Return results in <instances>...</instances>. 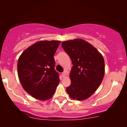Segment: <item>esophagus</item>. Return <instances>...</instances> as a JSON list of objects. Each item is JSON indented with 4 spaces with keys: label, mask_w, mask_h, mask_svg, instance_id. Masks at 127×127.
I'll return each instance as SVG.
<instances>
[{
    "label": "esophagus",
    "mask_w": 127,
    "mask_h": 127,
    "mask_svg": "<svg viewBox=\"0 0 127 127\" xmlns=\"http://www.w3.org/2000/svg\"><path fill=\"white\" fill-rule=\"evenodd\" d=\"M62 77H63V78H64V77L65 76H66V72H63L62 73Z\"/></svg>",
    "instance_id": "1"
}]
</instances>
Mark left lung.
I'll return each mask as SVG.
<instances>
[{"instance_id":"1","label":"left lung","mask_w":127,"mask_h":127,"mask_svg":"<svg viewBox=\"0 0 127 127\" xmlns=\"http://www.w3.org/2000/svg\"><path fill=\"white\" fill-rule=\"evenodd\" d=\"M62 46L72 60L71 84L67 93L71 98L84 100L94 94L103 81L104 61L93 45L81 39L62 42Z\"/></svg>"}]
</instances>
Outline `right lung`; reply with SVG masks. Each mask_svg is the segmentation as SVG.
Segmentation results:
<instances>
[{"mask_svg":"<svg viewBox=\"0 0 127 127\" xmlns=\"http://www.w3.org/2000/svg\"><path fill=\"white\" fill-rule=\"evenodd\" d=\"M60 41L40 40L29 46L18 59V75L24 90L40 100L51 98L60 82L55 70V52Z\"/></svg>","mask_w":127,"mask_h":127,"instance_id":"obj_1","label":"right lung"}]
</instances>
